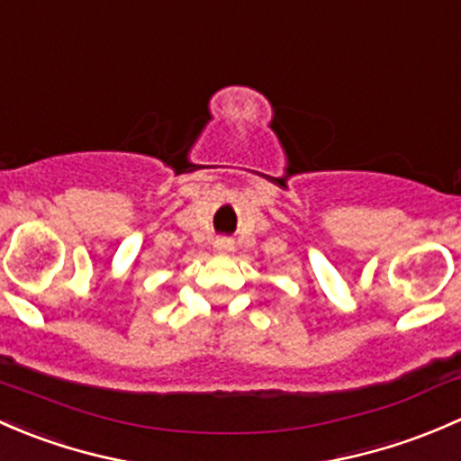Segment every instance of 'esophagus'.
I'll return each instance as SVG.
<instances>
[{
  "label": "esophagus",
  "instance_id": "34e87169",
  "mask_svg": "<svg viewBox=\"0 0 461 461\" xmlns=\"http://www.w3.org/2000/svg\"><path fill=\"white\" fill-rule=\"evenodd\" d=\"M232 249H235V241L230 237H217L215 240V250H220V253H229Z\"/></svg>",
  "mask_w": 461,
  "mask_h": 461
}]
</instances>
